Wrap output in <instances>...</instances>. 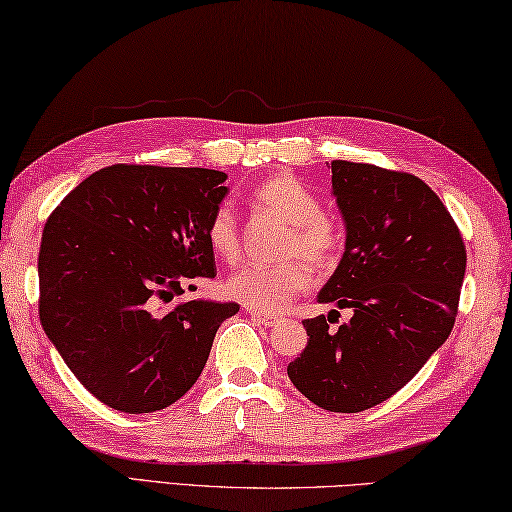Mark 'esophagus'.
Returning <instances> with one entry per match:
<instances>
[{"mask_svg":"<svg viewBox=\"0 0 512 512\" xmlns=\"http://www.w3.org/2000/svg\"><path fill=\"white\" fill-rule=\"evenodd\" d=\"M248 315L250 318H253L255 322H259V324H264V327H275L277 322H280V318H275V315H266V313H259V311H255V309H248Z\"/></svg>","mask_w":512,"mask_h":512,"instance_id":"34e87169","label":"esophagus"}]
</instances>
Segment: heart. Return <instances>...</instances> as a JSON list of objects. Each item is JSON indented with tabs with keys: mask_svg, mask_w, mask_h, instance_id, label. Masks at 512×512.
Here are the masks:
<instances>
[{
	"mask_svg": "<svg viewBox=\"0 0 512 512\" xmlns=\"http://www.w3.org/2000/svg\"><path fill=\"white\" fill-rule=\"evenodd\" d=\"M250 201L266 215L286 224L280 257L282 264H241L228 275L226 295L248 309L275 313L288 300L311 286V268H331L345 246L340 219L320 208L309 185L288 172H277L250 190ZM206 241L219 259L232 262L239 255L241 235L235 210L217 206L206 221Z\"/></svg>",
	"mask_w": 512,
	"mask_h": 512,
	"instance_id": "heart-1",
	"label": "heart"
}]
</instances>
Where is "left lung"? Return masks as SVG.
<instances>
[{"instance_id":"8db88e82","label":"left lung","mask_w":512,"mask_h":512,"mask_svg":"<svg viewBox=\"0 0 512 512\" xmlns=\"http://www.w3.org/2000/svg\"><path fill=\"white\" fill-rule=\"evenodd\" d=\"M331 181L347 248L318 302L353 318L338 329H329L338 311L304 320L309 342L286 371L322 410L356 414L394 396L448 340L466 246L443 201L410 172L331 161Z\"/></svg>"}]
</instances>
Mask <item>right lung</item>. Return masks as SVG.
<instances>
[{
  "label": "right lung",
  "instance_id": "obj_1",
  "mask_svg": "<svg viewBox=\"0 0 512 512\" xmlns=\"http://www.w3.org/2000/svg\"><path fill=\"white\" fill-rule=\"evenodd\" d=\"M203 167L116 163L44 224L40 322L85 389L118 412H159L197 383L235 302L183 300L217 275L206 221L228 188Z\"/></svg>",
  "mask_w": 512,
  "mask_h": 512
}]
</instances>
